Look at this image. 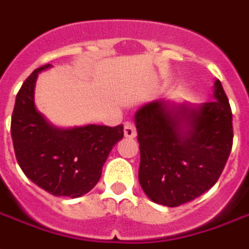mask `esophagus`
Listing matches in <instances>:
<instances>
[{
  "label": "esophagus",
  "instance_id": "34e87169",
  "mask_svg": "<svg viewBox=\"0 0 249 249\" xmlns=\"http://www.w3.org/2000/svg\"><path fill=\"white\" fill-rule=\"evenodd\" d=\"M123 134L126 138H130V139H134L136 138V128L134 126V123L127 122L124 123V128H123Z\"/></svg>",
  "mask_w": 249,
  "mask_h": 249
}]
</instances>
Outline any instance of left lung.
Here are the masks:
<instances>
[{"instance_id":"obj_1","label":"left lung","mask_w":249,"mask_h":249,"mask_svg":"<svg viewBox=\"0 0 249 249\" xmlns=\"http://www.w3.org/2000/svg\"><path fill=\"white\" fill-rule=\"evenodd\" d=\"M213 97L199 105L162 98L136 110L139 182L153 202L180 206L219 178L232 148V113L219 80Z\"/></svg>"}]
</instances>
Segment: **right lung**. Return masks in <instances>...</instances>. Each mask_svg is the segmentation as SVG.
<instances>
[{
  "label": "right lung",
  "mask_w": 249,
  "mask_h": 249,
  "mask_svg": "<svg viewBox=\"0 0 249 249\" xmlns=\"http://www.w3.org/2000/svg\"><path fill=\"white\" fill-rule=\"evenodd\" d=\"M35 69L18 91L11 117V138L17 160L34 184L56 197L77 198L96 186L110 151L123 138V124L115 127H57L35 105L38 74Z\"/></svg>",
  "instance_id": "right-lung-1"
}]
</instances>
